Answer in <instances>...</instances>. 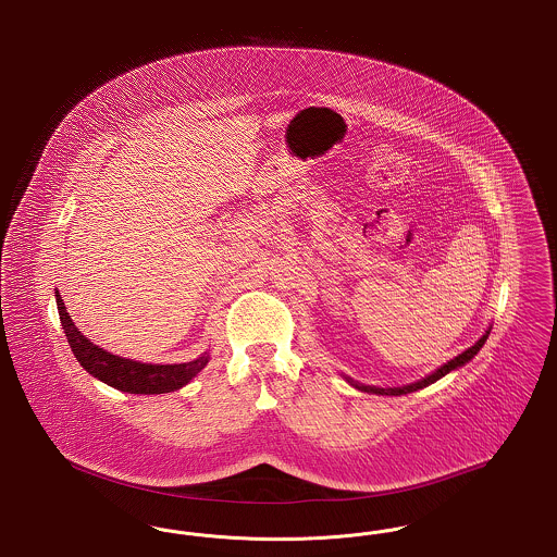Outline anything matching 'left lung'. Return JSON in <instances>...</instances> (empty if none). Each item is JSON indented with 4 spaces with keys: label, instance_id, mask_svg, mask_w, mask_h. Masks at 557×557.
Wrapping results in <instances>:
<instances>
[{
    "label": "left lung",
    "instance_id": "1",
    "mask_svg": "<svg viewBox=\"0 0 557 557\" xmlns=\"http://www.w3.org/2000/svg\"><path fill=\"white\" fill-rule=\"evenodd\" d=\"M487 337H490V332L483 335L474 346H470L468 350H465L462 355H458L456 358H451L449 362H445L444 367H440L435 373H431V375H426V377L421 379V381H417V383H410V385H404V387H387V389H383V387H375V385H362V383H355V381H350L348 379V383H352L357 389L360 392H369V394H381V396H401V394H410V392H417V389H423L426 385H431V383H435L437 379L444 377L447 375L449 371H454V369H458V367H462V364H467L470 358L474 357L481 348H483V344L487 342Z\"/></svg>",
    "mask_w": 557,
    "mask_h": 557
}]
</instances>
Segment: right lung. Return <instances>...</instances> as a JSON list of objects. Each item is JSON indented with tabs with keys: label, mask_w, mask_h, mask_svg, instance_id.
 <instances>
[{
	"label": "right lung",
	"mask_w": 557,
	"mask_h": 557,
	"mask_svg": "<svg viewBox=\"0 0 557 557\" xmlns=\"http://www.w3.org/2000/svg\"><path fill=\"white\" fill-rule=\"evenodd\" d=\"M55 302H58V312H60V321H62L67 344L76 360L81 362V367L92 377L101 379L103 383L112 385L120 392L145 394V396L176 392L200 373V369H205L209 362V355H202L197 360L182 362V364H149V362H136L131 358L115 357L106 352L103 348L95 346L76 330V325L72 323L66 312L60 292H55Z\"/></svg>",
	"instance_id": "add662e5"
}]
</instances>
